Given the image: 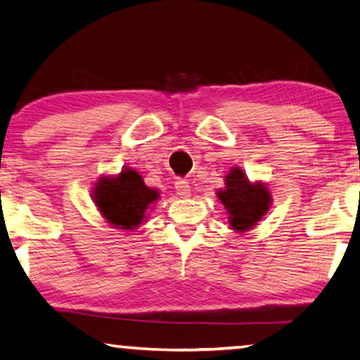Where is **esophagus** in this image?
Masks as SVG:
<instances>
[{
    "instance_id": "obj_1",
    "label": "esophagus",
    "mask_w": 360,
    "mask_h": 360,
    "mask_svg": "<svg viewBox=\"0 0 360 360\" xmlns=\"http://www.w3.org/2000/svg\"><path fill=\"white\" fill-rule=\"evenodd\" d=\"M174 189H176V193H178L179 197H189L191 195V186L186 179L176 181L174 182Z\"/></svg>"
}]
</instances>
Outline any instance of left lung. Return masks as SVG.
I'll return each mask as SVG.
<instances>
[{
  "label": "left lung",
  "mask_w": 360,
  "mask_h": 360,
  "mask_svg": "<svg viewBox=\"0 0 360 360\" xmlns=\"http://www.w3.org/2000/svg\"><path fill=\"white\" fill-rule=\"evenodd\" d=\"M218 198L229 213L232 229L237 232L252 229L271 205L269 191L262 184H252L238 168H232L226 176V189L218 192Z\"/></svg>",
  "instance_id": "obj_1"
}]
</instances>
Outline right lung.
I'll use <instances>...</instances> for the list:
<instances>
[{"instance_id":"add662e5","label":"right lung","mask_w":360,"mask_h":360,"mask_svg":"<svg viewBox=\"0 0 360 360\" xmlns=\"http://www.w3.org/2000/svg\"><path fill=\"white\" fill-rule=\"evenodd\" d=\"M158 191L144 184L134 169H123L117 178H104L94 189V202L104 218L118 229H134L157 200Z\"/></svg>"}]
</instances>
